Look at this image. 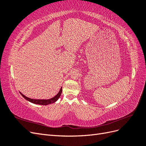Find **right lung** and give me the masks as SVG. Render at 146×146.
<instances>
[{"instance_id":"add662e5","label":"right lung","mask_w":146,"mask_h":146,"mask_svg":"<svg viewBox=\"0 0 146 146\" xmlns=\"http://www.w3.org/2000/svg\"><path fill=\"white\" fill-rule=\"evenodd\" d=\"M61 92H62V87L61 88V89L59 91V92L58 94H57L55 97L54 98H52L50 99H48V100H41V99H30L27 98V97L25 96L24 94H23L20 92L21 94L23 96V98L24 99H25L26 100H27L28 101L30 102H32L33 104H38V105H48V104H50L52 103H54L55 102L59 99V98L60 97L61 94Z\"/></svg>"}]
</instances>
